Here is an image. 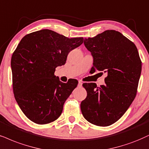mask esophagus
<instances>
[{"label": "esophagus", "mask_w": 149, "mask_h": 149, "mask_svg": "<svg viewBox=\"0 0 149 149\" xmlns=\"http://www.w3.org/2000/svg\"><path fill=\"white\" fill-rule=\"evenodd\" d=\"M82 84H83V83H82V81H79V84H78V86H79V87H81Z\"/></svg>", "instance_id": "esophagus-1"}]
</instances>
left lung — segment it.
<instances>
[{
  "instance_id": "8db88e82",
  "label": "left lung",
  "mask_w": 149,
  "mask_h": 149,
  "mask_svg": "<svg viewBox=\"0 0 149 149\" xmlns=\"http://www.w3.org/2000/svg\"><path fill=\"white\" fill-rule=\"evenodd\" d=\"M93 57V71L107 73L105 85L83 86L87 97L81 103L84 118L99 126L116 122L131 106L137 94L142 61L135 45L120 32L106 30L84 39Z\"/></svg>"
}]
</instances>
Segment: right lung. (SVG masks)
Returning a JSON list of instances; mask_svg holds the SVG:
<instances>
[{"mask_svg": "<svg viewBox=\"0 0 149 149\" xmlns=\"http://www.w3.org/2000/svg\"><path fill=\"white\" fill-rule=\"evenodd\" d=\"M83 42L82 37L69 38L47 29L27 34L20 41L11 59L13 91L32 122L45 124L59 117L78 81L62 83L55 69L64 65L69 52Z\"/></svg>", "mask_w": 149, "mask_h": 149, "instance_id": "right-lung-1", "label": "right lung"}]
</instances>
